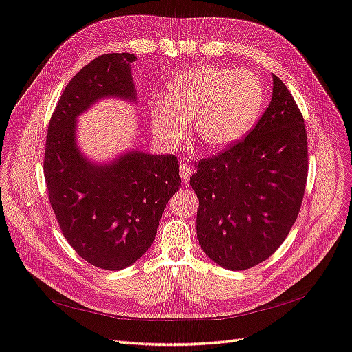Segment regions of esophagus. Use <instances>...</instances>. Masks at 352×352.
<instances>
[{
	"mask_svg": "<svg viewBox=\"0 0 352 352\" xmlns=\"http://www.w3.org/2000/svg\"><path fill=\"white\" fill-rule=\"evenodd\" d=\"M179 173H180V179H182V184L186 185L189 182V177H191V167L182 164L179 168Z\"/></svg>",
	"mask_w": 352,
	"mask_h": 352,
	"instance_id": "1",
	"label": "esophagus"
}]
</instances>
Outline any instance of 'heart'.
Returning <instances> with one entry per match:
<instances>
[{
    "instance_id": "1",
    "label": "heart",
    "mask_w": 352,
    "mask_h": 352,
    "mask_svg": "<svg viewBox=\"0 0 352 352\" xmlns=\"http://www.w3.org/2000/svg\"><path fill=\"white\" fill-rule=\"evenodd\" d=\"M263 89L250 71L199 66L168 82L153 105V129L161 145L177 148L191 122L203 149L217 153L235 145L258 120Z\"/></svg>"
}]
</instances>
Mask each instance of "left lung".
<instances>
[{"label": "left lung", "instance_id": "1", "mask_svg": "<svg viewBox=\"0 0 352 352\" xmlns=\"http://www.w3.org/2000/svg\"><path fill=\"white\" fill-rule=\"evenodd\" d=\"M272 99L258 124L189 179L198 197L197 236L221 267L243 271L268 259L299 214L308 177V142L292 93L272 75Z\"/></svg>", "mask_w": 352, "mask_h": 352}]
</instances>
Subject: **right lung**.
<instances>
[{
	"instance_id": "1",
	"label": "right lung",
	"mask_w": 352,
	"mask_h": 352,
	"mask_svg": "<svg viewBox=\"0 0 352 352\" xmlns=\"http://www.w3.org/2000/svg\"><path fill=\"white\" fill-rule=\"evenodd\" d=\"M131 53H108L66 85L50 118L44 177L60 231L84 261L108 271L130 267L153 244L164 208L180 188L175 155L131 151L111 164L85 160L75 118L102 98L136 100Z\"/></svg>"
}]
</instances>
